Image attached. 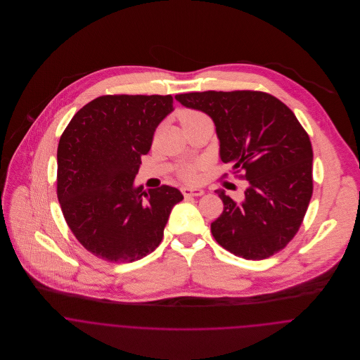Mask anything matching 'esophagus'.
<instances>
[{"mask_svg": "<svg viewBox=\"0 0 360 360\" xmlns=\"http://www.w3.org/2000/svg\"><path fill=\"white\" fill-rule=\"evenodd\" d=\"M181 193H183L184 197H201V195H204V190H201V188L184 187V188H181Z\"/></svg>", "mask_w": 360, "mask_h": 360, "instance_id": "obj_1", "label": "esophagus"}]
</instances>
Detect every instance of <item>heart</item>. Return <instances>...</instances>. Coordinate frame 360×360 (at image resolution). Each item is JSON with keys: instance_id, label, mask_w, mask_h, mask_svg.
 Here are the masks:
<instances>
[{"instance_id": "1", "label": "heart", "mask_w": 360, "mask_h": 360, "mask_svg": "<svg viewBox=\"0 0 360 360\" xmlns=\"http://www.w3.org/2000/svg\"><path fill=\"white\" fill-rule=\"evenodd\" d=\"M180 122L183 126H187L190 123L194 122H200V120H206L209 119L205 113L200 112V110H194V109H184L180 112ZM197 172H198V165L197 163H188L184 165L180 170V174L183 179L188 180V181H194L197 179Z\"/></svg>"}]
</instances>
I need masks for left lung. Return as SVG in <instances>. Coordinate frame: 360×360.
Listing matches in <instances>:
<instances>
[{"mask_svg": "<svg viewBox=\"0 0 360 360\" xmlns=\"http://www.w3.org/2000/svg\"><path fill=\"white\" fill-rule=\"evenodd\" d=\"M176 100L213 119L221 160L250 183L241 202L216 191L224 205L210 224L217 244L250 260L285 248L313 193L311 144L294 112L278 98L252 90L186 93Z\"/></svg>", "mask_w": 360, "mask_h": 360, "instance_id": "1", "label": "left lung"}]
</instances>
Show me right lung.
I'll return each instance as SVG.
<instances>
[{
    "label": "right lung",
    "instance_id": "add662e5",
    "mask_svg": "<svg viewBox=\"0 0 360 360\" xmlns=\"http://www.w3.org/2000/svg\"><path fill=\"white\" fill-rule=\"evenodd\" d=\"M172 110V96H101L63 130L56 195L70 231L93 255L130 263L160 244L183 195L165 184L147 193L133 181L155 129Z\"/></svg>",
    "mask_w": 360,
    "mask_h": 360
}]
</instances>
